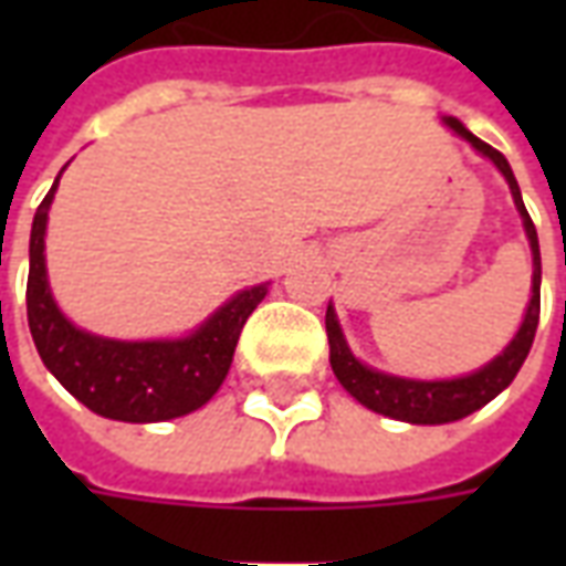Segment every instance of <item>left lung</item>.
<instances>
[{"instance_id":"8db88e82","label":"left lung","mask_w":566,"mask_h":566,"mask_svg":"<svg viewBox=\"0 0 566 566\" xmlns=\"http://www.w3.org/2000/svg\"><path fill=\"white\" fill-rule=\"evenodd\" d=\"M458 136L470 142L479 154H485L488 160H494L503 178L510 181L512 199L522 211L524 230H527V239H531V251H534V294H531V306H527V315H524L522 327L515 333V339L506 345V352L497 355L488 367H482L473 376H463V379L451 381H412V379H397V376H385V373H376V369L364 367L343 339V331H339V321H336V312L327 308V339H331V367L336 373V379L343 385L345 391L355 397L357 403H364L373 412H381V416L397 418V421H412V424H446V421H458V418H467L475 409H482L485 403H491L506 385H510L518 369H522L524 357L531 352L536 336V324H539V242H536V227L531 221V214L524 209L522 190H518V181L512 175L510 163L500 154L497 148H491L488 142L475 139L470 129L463 127L458 117H446Z\"/></svg>"}]
</instances>
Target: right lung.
<instances>
[{
	"label": "right lung",
	"instance_id": "add662e5",
	"mask_svg": "<svg viewBox=\"0 0 566 566\" xmlns=\"http://www.w3.org/2000/svg\"><path fill=\"white\" fill-rule=\"evenodd\" d=\"M56 181L32 218L27 279V321L44 367L87 409L115 421H169L209 403L227 379L239 333L266 296V284L235 294L178 343H117L75 331L54 306L44 275V223Z\"/></svg>",
	"mask_w": 566,
	"mask_h": 566
}]
</instances>
